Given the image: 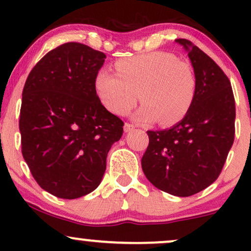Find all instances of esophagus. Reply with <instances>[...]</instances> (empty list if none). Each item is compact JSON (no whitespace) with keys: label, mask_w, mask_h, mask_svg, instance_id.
Returning <instances> with one entry per match:
<instances>
[{"label":"esophagus","mask_w":251,"mask_h":251,"mask_svg":"<svg viewBox=\"0 0 251 251\" xmlns=\"http://www.w3.org/2000/svg\"><path fill=\"white\" fill-rule=\"evenodd\" d=\"M135 126L133 125V124H129V123H126L125 126H124V131L125 132H129L132 131V129H134Z\"/></svg>","instance_id":"34e87169"}]
</instances>
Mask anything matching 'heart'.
Segmentation results:
<instances>
[{
    "label": "heart",
    "mask_w": 251,
    "mask_h": 251,
    "mask_svg": "<svg viewBox=\"0 0 251 251\" xmlns=\"http://www.w3.org/2000/svg\"><path fill=\"white\" fill-rule=\"evenodd\" d=\"M117 74L101 70L96 76V89L109 111L125 116L138 101L144 103L135 120L174 125L191 107L197 79L188 61L171 53L153 51L119 60L114 65Z\"/></svg>",
    "instance_id": "obj_1"
}]
</instances>
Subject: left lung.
<instances>
[{"instance_id":"obj_1","label":"left lung","mask_w":251,"mask_h":251,"mask_svg":"<svg viewBox=\"0 0 251 251\" xmlns=\"http://www.w3.org/2000/svg\"><path fill=\"white\" fill-rule=\"evenodd\" d=\"M197 88L185 117L171 128L148 131L144 175L157 189L189 197L217 179L235 139V98L220 66L185 39Z\"/></svg>"}]
</instances>
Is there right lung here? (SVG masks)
<instances>
[{
    "label": "right lung",
    "instance_id": "1",
    "mask_svg": "<svg viewBox=\"0 0 251 251\" xmlns=\"http://www.w3.org/2000/svg\"><path fill=\"white\" fill-rule=\"evenodd\" d=\"M106 55L79 42L48 51L25 80L20 111L22 155L43 190L65 200L98 188L124 122L100 101L96 76Z\"/></svg>",
    "mask_w": 251,
    "mask_h": 251
}]
</instances>
